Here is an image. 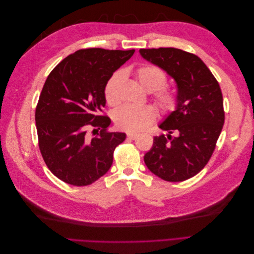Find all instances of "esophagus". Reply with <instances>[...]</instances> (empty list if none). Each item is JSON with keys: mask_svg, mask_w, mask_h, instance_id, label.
<instances>
[{"mask_svg": "<svg viewBox=\"0 0 254 254\" xmlns=\"http://www.w3.org/2000/svg\"><path fill=\"white\" fill-rule=\"evenodd\" d=\"M137 135H139V134H137V133H133V132L127 133V137H128V139H130V140H134Z\"/></svg>", "mask_w": 254, "mask_h": 254, "instance_id": "obj_1", "label": "esophagus"}]
</instances>
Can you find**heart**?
Returning <instances> with one entry per match:
<instances>
[{"label":"heart","instance_id":"heart-1","mask_svg":"<svg viewBox=\"0 0 254 254\" xmlns=\"http://www.w3.org/2000/svg\"><path fill=\"white\" fill-rule=\"evenodd\" d=\"M136 81L147 92H155V99L160 108L165 112H171L176 109L178 104L176 92L170 89L163 88L166 83L165 72L157 65L145 64L140 66L134 73ZM124 79V74L122 72L114 73L105 87L106 101L110 106L118 105L120 97L118 89ZM157 117V111L152 106H122L113 114V119L117 126L123 130L130 132L141 131L151 123Z\"/></svg>","mask_w":254,"mask_h":254}]
</instances>
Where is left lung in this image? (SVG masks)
<instances>
[{
    "instance_id": "obj_1",
    "label": "left lung",
    "mask_w": 254,
    "mask_h": 254,
    "mask_svg": "<svg viewBox=\"0 0 254 254\" xmlns=\"http://www.w3.org/2000/svg\"><path fill=\"white\" fill-rule=\"evenodd\" d=\"M141 56L159 66L177 84L176 109L159 124L167 131L153 137L144 162L159 178L180 182L209 162L225 123L221 90L198 56L174 48L141 49ZM176 132L177 135L170 134Z\"/></svg>"
}]
</instances>
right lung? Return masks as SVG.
<instances>
[{"label": "right lung", "mask_w": 254, "mask_h": 254, "mask_svg": "<svg viewBox=\"0 0 254 254\" xmlns=\"http://www.w3.org/2000/svg\"><path fill=\"white\" fill-rule=\"evenodd\" d=\"M134 50H79L50 73L36 108L39 148L45 164L58 179L84 187L101 178L112 165L115 147L124 132H110L105 87L113 73L131 58ZM101 129L89 139L86 129Z\"/></svg>", "instance_id": "obj_1"}]
</instances>
